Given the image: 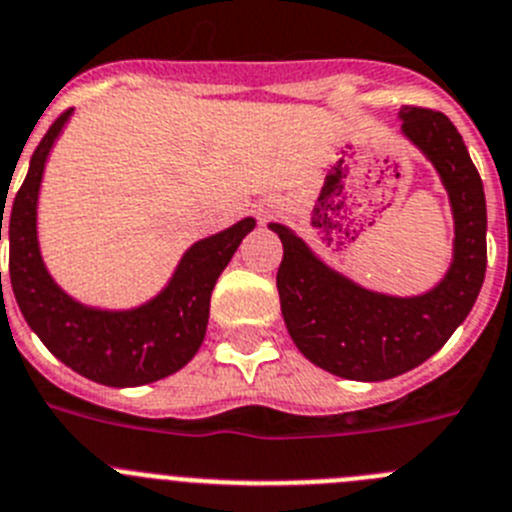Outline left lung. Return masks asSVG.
I'll use <instances>...</instances> for the list:
<instances>
[{
    "instance_id": "left-lung-1",
    "label": "left lung",
    "mask_w": 512,
    "mask_h": 512,
    "mask_svg": "<svg viewBox=\"0 0 512 512\" xmlns=\"http://www.w3.org/2000/svg\"><path fill=\"white\" fill-rule=\"evenodd\" d=\"M398 121L452 208V261L434 287L411 297L375 292L320 259L289 225L269 223L284 246L276 274L284 325L309 363L348 381H388L429 360L467 320L485 281V190L459 131L439 111L411 106Z\"/></svg>"
}]
</instances>
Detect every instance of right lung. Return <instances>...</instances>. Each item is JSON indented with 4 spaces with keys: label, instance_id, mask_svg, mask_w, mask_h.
Segmentation results:
<instances>
[{
    "label": "right lung",
    "instance_id": "right-lung-1",
    "mask_svg": "<svg viewBox=\"0 0 512 512\" xmlns=\"http://www.w3.org/2000/svg\"><path fill=\"white\" fill-rule=\"evenodd\" d=\"M73 111H65L37 144L25 182L14 195L9 231V279L30 330L42 345L88 381L134 388L162 381L185 368L205 340L210 294L256 218L192 243L162 289L124 309L96 307L70 297L45 266L37 233V205L45 164ZM0 218V241H2Z\"/></svg>",
    "mask_w": 512,
    "mask_h": 512
}]
</instances>
